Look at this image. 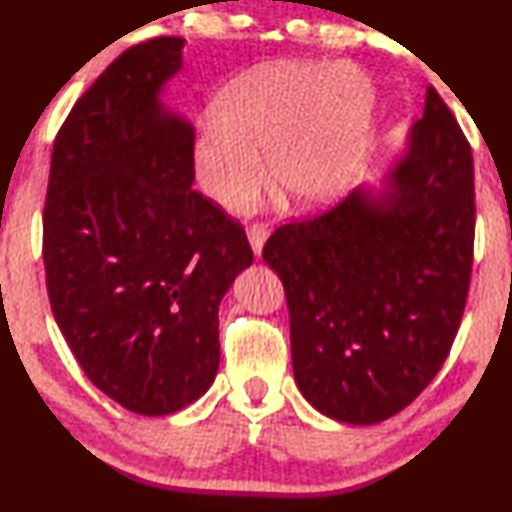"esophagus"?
<instances>
[{
    "mask_svg": "<svg viewBox=\"0 0 512 512\" xmlns=\"http://www.w3.org/2000/svg\"><path fill=\"white\" fill-rule=\"evenodd\" d=\"M247 235H249V244L251 249H254V254L261 256L263 244L268 240V226H265V223H254V226L247 230Z\"/></svg>",
    "mask_w": 512,
    "mask_h": 512,
    "instance_id": "esophagus-1",
    "label": "esophagus"
}]
</instances>
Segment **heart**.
Segmentation results:
<instances>
[{
    "mask_svg": "<svg viewBox=\"0 0 512 512\" xmlns=\"http://www.w3.org/2000/svg\"><path fill=\"white\" fill-rule=\"evenodd\" d=\"M373 88L342 62H282L223 90L195 142V172L221 207H242L270 181L291 205H328L352 184Z\"/></svg>",
    "mask_w": 512,
    "mask_h": 512,
    "instance_id": "obj_1",
    "label": "heart"
}]
</instances>
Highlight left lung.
Listing matches in <instances>:
<instances>
[{
  "label": "left lung",
  "instance_id": "obj_1",
  "mask_svg": "<svg viewBox=\"0 0 512 512\" xmlns=\"http://www.w3.org/2000/svg\"><path fill=\"white\" fill-rule=\"evenodd\" d=\"M473 195L471 146L429 88L382 191L356 188L265 242L289 305L293 375L321 415L384 422L436 377L471 284Z\"/></svg>",
  "mask_w": 512,
  "mask_h": 512
}]
</instances>
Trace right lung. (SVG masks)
<instances>
[{"instance_id": "obj_1", "label": "right lung", "mask_w": 512, "mask_h": 512, "mask_svg": "<svg viewBox=\"0 0 512 512\" xmlns=\"http://www.w3.org/2000/svg\"><path fill=\"white\" fill-rule=\"evenodd\" d=\"M184 39L111 62L55 137L44 205L53 317L125 410L172 415L219 370V305L254 261L240 221L193 191V128L160 100Z\"/></svg>"}]
</instances>
